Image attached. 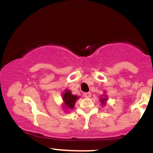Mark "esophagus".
<instances>
[{
    "label": "esophagus",
    "mask_w": 153,
    "mask_h": 153,
    "mask_svg": "<svg viewBox=\"0 0 153 153\" xmlns=\"http://www.w3.org/2000/svg\"><path fill=\"white\" fill-rule=\"evenodd\" d=\"M82 95H83V97H84L88 98V97H90L91 95V94L90 92H86V93H83Z\"/></svg>",
    "instance_id": "obj_1"
}]
</instances>
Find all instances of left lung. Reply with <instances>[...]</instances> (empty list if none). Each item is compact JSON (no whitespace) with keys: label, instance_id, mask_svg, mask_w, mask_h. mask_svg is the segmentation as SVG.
Masks as SVG:
<instances>
[{"label":"left lung","instance_id":"8db88e82","mask_svg":"<svg viewBox=\"0 0 153 153\" xmlns=\"http://www.w3.org/2000/svg\"><path fill=\"white\" fill-rule=\"evenodd\" d=\"M105 100H106V98H104V99H102V98H101V101H102V103H105Z\"/></svg>","mask_w":153,"mask_h":153}]
</instances>
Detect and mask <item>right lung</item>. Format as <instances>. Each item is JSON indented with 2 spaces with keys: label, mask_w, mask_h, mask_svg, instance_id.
<instances>
[{
  "label": "right lung",
  "mask_w": 153,
  "mask_h": 153,
  "mask_svg": "<svg viewBox=\"0 0 153 153\" xmlns=\"http://www.w3.org/2000/svg\"><path fill=\"white\" fill-rule=\"evenodd\" d=\"M78 99V97L76 95H73L71 93L70 91H65V93L63 94V100H64L66 108H71L73 109L74 104L76 102V100Z\"/></svg>",
  "instance_id": "add662e5"
}]
</instances>
